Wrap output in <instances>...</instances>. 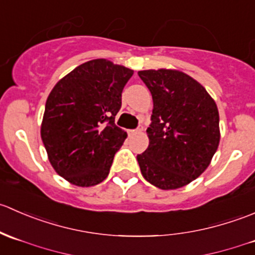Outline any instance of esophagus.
Wrapping results in <instances>:
<instances>
[{"label":"esophagus","mask_w":255,"mask_h":255,"mask_svg":"<svg viewBox=\"0 0 255 255\" xmlns=\"http://www.w3.org/2000/svg\"><path fill=\"white\" fill-rule=\"evenodd\" d=\"M144 129V127H143V125H139L138 126L137 128H135V129H129L128 130V134H134V133H137V132H142V130Z\"/></svg>","instance_id":"1"}]
</instances>
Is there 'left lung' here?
I'll return each mask as SVG.
<instances>
[{"mask_svg": "<svg viewBox=\"0 0 255 255\" xmlns=\"http://www.w3.org/2000/svg\"><path fill=\"white\" fill-rule=\"evenodd\" d=\"M138 75L153 97L149 145L138 154L142 175L161 190L179 189L210 165L220 143V116L201 84L176 70Z\"/></svg>", "mask_w": 255, "mask_h": 255, "instance_id": "1", "label": "left lung"}]
</instances>
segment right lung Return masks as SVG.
Returning <instances> with one entry per match:
<instances>
[{
    "instance_id": "obj_1",
    "label": "right lung",
    "mask_w": 255,
    "mask_h": 255,
    "mask_svg": "<svg viewBox=\"0 0 255 255\" xmlns=\"http://www.w3.org/2000/svg\"><path fill=\"white\" fill-rule=\"evenodd\" d=\"M133 70L106 59L81 64L54 86L45 102L42 140L56 173L78 186L106 179L127 133L115 125Z\"/></svg>"
}]
</instances>
